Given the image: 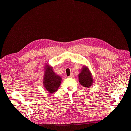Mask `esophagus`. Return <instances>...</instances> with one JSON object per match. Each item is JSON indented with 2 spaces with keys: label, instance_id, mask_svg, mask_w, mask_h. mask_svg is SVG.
Listing matches in <instances>:
<instances>
[{
  "label": "esophagus",
  "instance_id": "obj_1",
  "mask_svg": "<svg viewBox=\"0 0 131 131\" xmlns=\"http://www.w3.org/2000/svg\"><path fill=\"white\" fill-rule=\"evenodd\" d=\"M74 77V75H73V74H71L69 77H68V78H73Z\"/></svg>",
  "mask_w": 131,
  "mask_h": 131
}]
</instances>
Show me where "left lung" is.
<instances>
[{
    "label": "left lung",
    "instance_id": "8db88e82",
    "mask_svg": "<svg viewBox=\"0 0 131 131\" xmlns=\"http://www.w3.org/2000/svg\"><path fill=\"white\" fill-rule=\"evenodd\" d=\"M79 82L84 87L89 88L92 84L93 80L91 74L86 67H83L81 72L79 75Z\"/></svg>",
    "mask_w": 131,
    "mask_h": 131
}]
</instances>
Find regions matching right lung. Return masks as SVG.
<instances>
[{"mask_svg": "<svg viewBox=\"0 0 131 131\" xmlns=\"http://www.w3.org/2000/svg\"><path fill=\"white\" fill-rule=\"evenodd\" d=\"M43 79V84L46 90L49 93H53L57 91L61 81V78L56 75L52 70V68L46 66Z\"/></svg>", "mask_w": 131, "mask_h": 131, "instance_id": "1", "label": "right lung"}]
</instances>
